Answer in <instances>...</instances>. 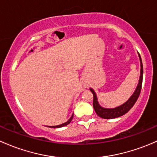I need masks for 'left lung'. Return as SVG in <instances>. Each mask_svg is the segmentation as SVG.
<instances>
[{
	"instance_id": "left-lung-1",
	"label": "left lung",
	"mask_w": 157,
	"mask_h": 157,
	"mask_svg": "<svg viewBox=\"0 0 157 157\" xmlns=\"http://www.w3.org/2000/svg\"><path fill=\"white\" fill-rule=\"evenodd\" d=\"M139 59L140 62H141V74H140L139 82H138V86H137L136 89H135L134 93H133L132 95V96L122 105L114 108H103V107L101 106L99 103L98 102V99H97L96 94H95V91H94L92 89L90 88V91L92 92V95H93L94 110H95V113H97V115H98V117H100L103 119H114L117 117H120L126 114L127 112L134 106L135 102L137 101L138 97H139L140 93H141V86H142L143 80V65L140 56Z\"/></svg>"
}]
</instances>
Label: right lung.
<instances>
[{
  "mask_svg": "<svg viewBox=\"0 0 157 157\" xmlns=\"http://www.w3.org/2000/svg\"><path fill=\"white\" fill-rule=\"evenodd\" d=\"M73 117H74V114H72V116L71 117V118L69 119V120H67V122H65V123H62V124H61V125H59V126H52V127H53V128H60V127H63V126H67V125H68L69 123H70L71 122L72 119H73Z\"/></svg>",
  "mask_w": 157,
  "mask_h": 157,
  "instance_id": "1",
  "label": "right lung"
}]
</instances>
